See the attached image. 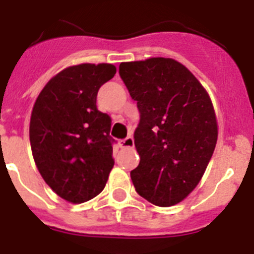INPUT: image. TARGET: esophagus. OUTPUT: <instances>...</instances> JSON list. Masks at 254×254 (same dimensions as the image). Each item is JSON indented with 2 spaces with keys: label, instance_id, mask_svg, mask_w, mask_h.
<instances>
[{
  "label": "esophagus",
  "instance_id": "esophagus-1",
  "mask_svg": "<svg viewBox=\"0 0 254 254\" xmlns=\"http://www.w3.org/2000/svg\"><path fill=\"white\" fill-rule=\"evenodd\" d=\"M120 147L121 148H133L134 147L133 137H127L125 138V139L120 140Z\"/></svg>",
  "mask_w": 254,
  "mask_h": 254
}]
</instances>
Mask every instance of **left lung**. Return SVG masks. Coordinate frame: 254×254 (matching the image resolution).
<instances>
[{"label": "left lung", "instance_id": "1", "mask_svg": "<svg viewBox=\"0 0 254 254\" xmlns=\"http://www.w3.org/2000/svg\"><path fill=\"white\" fill-rule=\"evenodd\" d=\"M119 73L140 114L134 133L140 161L130 172L135 191L157 206L176 205L197 186L216 148L209 94L172 58L124 62Z\"/></svg>", "mask_w": 254, "mask_h": 254}]
</instances>
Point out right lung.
<instances>
[{"label": "right lung", "mask_w": 254, "mask_h": 254, "mask_svg": "<svg viewBox=\"0 0 254 254\" xmlns=\"http://www.w3.org/2000/svg\"><path fill=\"white\" fill-rule=\"evenodd\" d=\"M115 73L110 63L64 68L45 85L32 110L36 167L49 187L72 204L99 195L114 168L111 117L98 111L97 94Z\"/></svg>", "instance_id": "obj_1"}]
</instances>
